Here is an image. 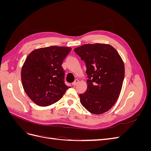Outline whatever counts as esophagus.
Returning a JSON list of instances; mask_svg holds the SVG:
<instances>
[{
	"mask_svg": "<svg viewBox=\"0 0 151 151\" xmlns=\"http://www.w3.org/2000/svg\"><path fill=\"white\" fill-rule=\"evenodd\" d=\"M79 81L78 79H76L75 81L74 82V83H72V85H73V86H76L77 84L79 83Z\"/></svg>",
	"mask_w": 151,
	"mask_h": 151,
	"instance_id": "esophagus-1",
	"label": "esophagus"
}]
</instances>
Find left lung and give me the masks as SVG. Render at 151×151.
<instances>
[{
  "label": "left lung",
  "instance_id": "8db88e82",
  "mask_svg": "<svg viewBox=\"0 0 151 151\" xmlns=\"http://www.w3.org/2000/svg\"><path fill=\"white\" fill-rule=\"evenodd\" d=\"M74 51L85 62L88 88L79 94L81 104L100 115L111 108L120 94L125 66L116 50L108 44H85Z\"/></svg>",
  "mask_w": 151,
  "mask_h": 151
}]
</instances>
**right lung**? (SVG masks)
<instances>
[{"label": "right lung", "instance_id": "right-lung-1", "mask_svg": "<svg viewBox=\"0 0 151 151\" xmlns=\"http://www.w3.org/2000/svg\"><path fill=\"white\" fill-rule=\"evenodd\" d=\"M70 47L51 46L33 50L21 69V81L28 97L40 106H47L60 100L70 88L65 85L63 60Z\"/></svg>", "mask_w": 151, "mask_h": 151}]
</instances>
